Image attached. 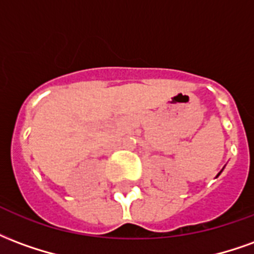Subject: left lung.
<instances>
[{"label":"left lung","mask_w":254,"mask_h":254,"mask_svg":"<svg viewBox=\"0 0 254 254\" xmlns=\"http://www.w3.org/2000/svg\"><path fill=\"white\" fill-rule=\"evenodd\" d=\"M220 173H222V171H220ZM220 173H219V174H220ZM219 174H218V176H219ZM218 176H216V177H218Z\"/></svg>","instance_id":"8db88e82"}]
</instances>
